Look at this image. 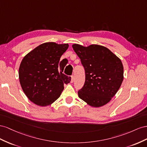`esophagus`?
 Instances as JSON below:
<instances>
[{
  "label": "esophagus",
  "mask_w": 147,
  "mask_h": 147,
  "mask_svg": "<svg viewBox=\"0 0 147 147\" xmlns=\"http://www.w3.org/2000/svg\"><path fill=\"white\" fill-rule=\"evenodd\" d=\"M74 77L73 75V76H71V82L73 83L74 82Z\"/></svg>",
  "instance_id": "34e87169"
}]
</instances>
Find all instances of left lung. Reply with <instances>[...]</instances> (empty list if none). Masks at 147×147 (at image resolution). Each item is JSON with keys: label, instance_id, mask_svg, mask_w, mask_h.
<instances>
[{"label": "left lung", "instance_id": "obj_1", "mask_svg": "<svg viewBox=\"0 0 147 147\" xmlns=\"http://www.w3.org/2000/svg\"><path fill=\"white\" fill-rule=\"evenodd\" d=\"M74 52L85 69L86 80L78 91L79 98L88 105L100 107L110 101L123 81L124 69L119 58L105 47L73 44Z\"/></svg>", "mask_w": 147, "mask_h": 147}]
</instances>
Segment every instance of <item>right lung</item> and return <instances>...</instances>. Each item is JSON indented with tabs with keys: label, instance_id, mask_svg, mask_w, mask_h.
Segmentation results:
<instances>
[{
	"label": "right lung",
	"instance_id": "add662e5",
	"mask_svg": "<svg viewBox=\"0 0 147 147\" xmlns=\"http://www.w3.org/2000/svg\"><path fill=\"white\" fill-rule=\"evenodd\" d=\"M69 45L46 42L25 56L19 68L21 86L27 97L39 106L49 105L60 97L71 78L63 73L60 58Z\"/></svg>",
	"mask_w": 147,
	"mask_h": 147
}]
</instances>
